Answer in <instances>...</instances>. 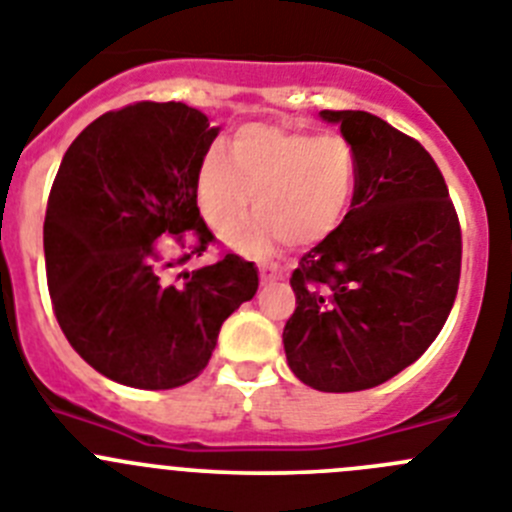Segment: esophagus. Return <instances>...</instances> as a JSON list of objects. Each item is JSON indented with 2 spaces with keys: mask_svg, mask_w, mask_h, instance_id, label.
I'll return each mask as SVG.
<instances>
[{
  "mask_svg": "<svg viewBox=\"0 0 512 512\" xmlns=\"http://www.w3.org/2000/svg\"><path fill=\"white\" fill-rule=\"evenodd\" d=\"M280 278H283V275H280L278 265H267V262H262V265H260V280H262V285L278 283Z\"/></svg>",
  "mask_w": 512,
  "mask_h": 512,
  "instance_id": "obj_1",
  "label": "esophagus"
}]
</instances>
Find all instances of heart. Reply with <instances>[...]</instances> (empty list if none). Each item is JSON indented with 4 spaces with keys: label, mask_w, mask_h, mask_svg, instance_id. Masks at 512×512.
<instances>
[{
    "label": "heart",
    "mask_w": 512,
    "mask_h": 512,
    "mask_svg": "<svg viewBox=\"0 0 512 512\" xmlns=\"http://www.w3.org/2000/svg\"><path fill=\"white\" fill-rule=\"evenodd\" d=\"M356 189V156L346 138L250 123L212 146L197 169V202L214 229H227L247 209V222L227 234L229 245L262 252L283 240L315 245L343 222Z\"/></svg>",
    "instance_id": "heart-1"
}]
</instances>
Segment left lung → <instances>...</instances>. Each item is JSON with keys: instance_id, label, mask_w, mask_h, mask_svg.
Segmentation results:
<instances>
[{"instance_id": "1", "label": "left lung", "mask_w": 512, "mask_h": 512, "mask_svg": "<svg viewBox=\"0 0 512 512\" xmlns=\"http://www.w3.org/2000/svg\"><path fill=\"white\" fill-rule=\"evenodd\" d=\"M356 156L343 222L300 257L285 323L288 366L318 391H364L412 366L460 285L462 234L442 171L414 138L366 111H321Z\"/></svg>"}]
</instances>
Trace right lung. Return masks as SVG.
Listing matches in <instances>:
<instances>
[{"label":"right lung","instance_id":"1","mask_svg":"<svg viewBox=\"0 0 512 512\" xmlns=\"http://www.w3.org/2000/svg\"><path fill=\"white\" fill-rule=\"evenodd\" d=\"M219 126L186 103H143L90 123L62 156L45 214L52 308L70 346L133 389H176L212 358L222 323L257 293L237 255L169 278L214 234L197 207V169ZM195 240L164 261L155 240Z\"/></svg>","mask_w":512,"mask_h":512}]
</instances>
